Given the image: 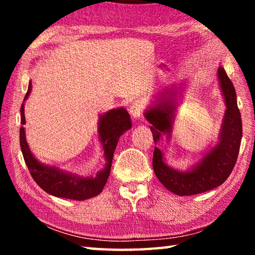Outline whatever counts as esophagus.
I'll return each instance as SVG.
<instances>
[{
    "label": "esophagus",
    "mask_w": 255,
    "mask_h": 255,
    "mask_svg": "<svg viewBox=\"0 0 255 255\" xmlns=\"http://www.w3.org/2000/svg\"><path fill=\"white\" fill-rule=\"evenodd\" d=\"M145 110V102L143 100H136L131 103L130 108H129V112H130L131 117L139 118L143 115Z\"/></svg>",
    "instance_id": "1"
}]
</instances>
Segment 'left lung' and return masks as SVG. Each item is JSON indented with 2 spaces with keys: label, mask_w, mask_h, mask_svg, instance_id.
<instances>
[{
  "label": "left lung",
  "mask_w": 255,
  "mask_h": 255,
  "mask_svg": "<svg viewBox=\"0 0 255 255\" xmlns=\"http://www.w3.org/2000/svg\"><path fill=\"white\" fill-rule=\"evenodd\" d=\"M218 79L225 98L226 112L224 119L221 139L215 147L205 155L202 161L192 167L191 171L181 172L173 170L163 162L162 152L155 147L153 154V169L164 187L178 196H192L213 190L225 182L234 169L239 156L242 139V119L237 107L236 92L230 77L223 67L218 68ZM173 91V89H172ZM173 93L169 90L158 94L157 105L145 112L155 143L163 132L171 133L173 119Z\"/></svg>",
  "instance_id": "8db88e82"
}]
</instances>
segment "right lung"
Here are the masks:
<instances>
[{
  "label": "right lung",
  "mask_w": 255,
  "mask_h": 255,
  "mask_svg": "<svg viewBox=\"0 0 255 255\" xmlns=\"http://www.w3.org/2000/svg\"><path fill=\"white\" fill-rule=\"evenodd\" d=\"M30 91H31V82L29 83L28 92L25 94L24 100L28 98ZM21 124H22V127L20 128L21 150H22L24 162L27 164L28 170L34 182L49 195L79 201L96 197L102 191L108 178H109L112 157H114L119 137L131 127L130 117H129L127 110H125L124 108L110 110L101 116L100 122H99V136H100V140L103 144V149H105L107 165L94 178L92 176L91 178H82V176L60 171L57 167L42 165L34 158L30 152L27 140H25L23 128V125L25 124L23 103L21 106Z\"/></svg>",
  "instance_id": "add662e5"
}]
</instances>
